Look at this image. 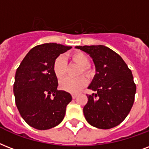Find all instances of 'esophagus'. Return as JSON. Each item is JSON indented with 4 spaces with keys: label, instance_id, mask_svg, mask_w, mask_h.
I'll return each mask as SVG.
<instances>
[{
    "label": "esophagus",
    "instance_id": "obj_1",
    "mask_svg": "<svg viewBox=\"0 0 149 149\" xmlns=\"http://www.w3.org/2000/svg\"><path fill=\"white\" fill-rule=\"evenodd\" d=\"M72 99H75V98L77 97V95H72Z\"/></svg>",
    "mask_w": 149,
    "mask_h": 149
}]
</instances>
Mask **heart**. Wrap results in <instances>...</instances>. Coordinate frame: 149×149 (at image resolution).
<instances>
[{"label":"heart","mask_w":149,"mask_h":149,"mask_svg":"<svg viewBox=\"0 0 149 149\" xmlns=\"http://www.w3.org/2000/svg\"><path fill=\"white\" fill-rule=\"evenodd\" d=\"M72 62L81 66L80 73L83 72L86 76H90L91 74V71L89 69L90 60L87 54L82 52H77L72 54L71 56ZM53 71L55 77L58 79H62L66 72V62L65 58L62 55L58 56L55 58L53 64ZM87 84V79L84 77H78L76 79L72 78H65L60 82V88L65 91L72 94H77L81 91Z\"/></svg>","instance_id":"heart-1"}]
</instances>
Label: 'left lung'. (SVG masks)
<instances>
[{
	"label": "left lung",
	"mask_w": 149,
	"mask_h": 149,
	"mask_svg": "<svg viewBox=\"0 0 149 149\" xmlns=\"http://www.w3.org/2000/svg\"><path fill=\"white\" fill-rule=\"evenodd\" d=\"M75 47L92 58L96 71L88 86L96 93L87 95L85 119L99 129L116 127L127 116L134 102L136 85L131 70L117 53L104 45Z\"/></svg>",
	"instance_id": "left-lung-1"
}]
</instances>
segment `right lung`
Returning a JSON list of instances; mask_svg holds the SVG:
<instances>
[{"instance_id":"right-lung-1","label":"right lung","mask_w":149,"mask_h":149,"mask_svg":"<svg viewBox=\"0 0 149 149\" xmlns=\"http://www.w3.org/2000/svg\"><path fill=\"white\" fill-rule=\"evenodd\" d=\"M70 48L55 43L37 45L17 69L13 87L15 104L22 119L32 127L48 130L64 119L72 96L57 90L53 64L57 57Z\"/></svg>"}]
</instances>
